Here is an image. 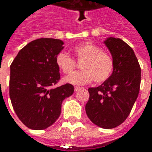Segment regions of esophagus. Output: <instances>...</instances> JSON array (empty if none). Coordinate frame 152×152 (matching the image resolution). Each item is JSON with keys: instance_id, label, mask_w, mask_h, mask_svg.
<instances>
[{"instance_id": "1", "label": "esophagus", "mask_w": 152, "mask_h": 152, "mask_svg": "<svg viewBox=\"0 0 152 152\" xmlns=\"http://www.w3.org/2000/svg\"><path fill=\"white\" fill-rule=\"evenodd\" d=\"M82 89V88H81V87H79V86H75V87H74V89H75V91H78V90H79V89Z\"/></svg>"}]
</instances>
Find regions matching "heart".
Returning <instances> with one entry per match:
<instances>
[{
	"label": "heart",
	"mask_w": 152,
	"mask_h": 152,
	"mask_svg": "<svg viewBox=\"0 0 152 152\" xmlns=\"http://www.w3.org/2000/svg\"><path fill=\"white\" fill-rule=\"evenodd\" d=\"M77 60H83L81 71L75 72L64 78V81L74 86H83L94 80L102 83L108 79L114 68V63L108 53L91 42H83L73 48ZM55 62L63 73H70L75 67V61L68 53L60 52L57 54Z\"/></svg>",
	"instance_id": "1"
}]
</instances>
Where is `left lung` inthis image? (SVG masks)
<instances>
[{"label":"left lung","mask_w":152,"mask_h":152,"mask_svg":"<svg viewBox=\"0 0 152 152\" xmlns=\"http://www.w3.org/2000/svg\"><path fill=\"white\" fill-rule=\"evenodd\" d=\"M104 44L112 56L113 72L101 86L88 89L86 111L97 126L113 129L126 120L137 99L141 68L133 49L124 40L108 37Z\"/></svg>","instance_id":"1"}]
</instances>
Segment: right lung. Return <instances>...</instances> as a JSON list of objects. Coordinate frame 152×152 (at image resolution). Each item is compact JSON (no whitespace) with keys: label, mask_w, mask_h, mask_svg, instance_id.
Returning <instances> with one entry per match:
<instances>
[{"label":"right lung","mask_w":152,"mask_h":152,"mask_svg":"<svg viewBox=\"0 0 152 152\" xmlns=\"http://www.w3.org/2000/svg\"><path fill=\"white\" fill-rule=\"evenodd\" d=\"M63 44L53 38L32 40L10 65V98L16 115L29 129L41 130L52 125L61 114L63 101L74 92L71 84L51 87L60 79L55 58Z\"/></svg>","instance_id":"add662e5"}]
</instances>
